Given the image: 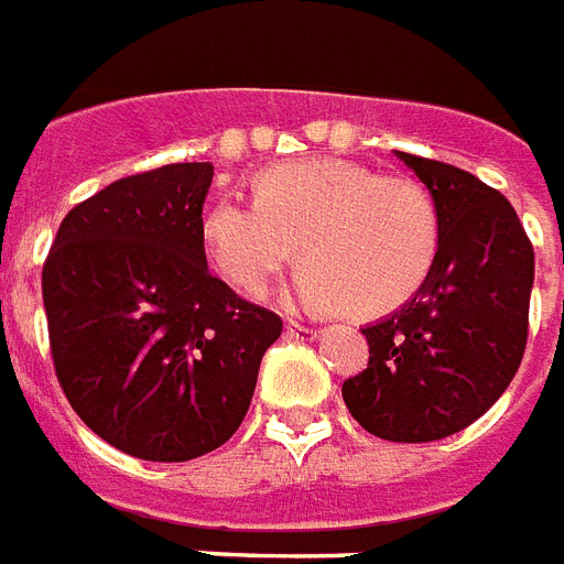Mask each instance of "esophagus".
<instances>
[{"label":"esophagus","mask_w":564,"mask_h":564,"mask_svg":"<svg viewBox=\"0 0 564 564\" xmlns=\"http://www.w3.org/2000/svg\"><path fill=\"white\" fill-rule=\"evenodd\" d=\"M316 334H319V328H313V325H304V322H286V337L313 339Z\"/></svg>","instance_id":"obj_1"}]
</instances>
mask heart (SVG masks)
Wrapping results in <instances>:
<instances>
[{
  "label": "heart",
  "mask_w": 564,
  "mask_h": 564,
  "mask_svg": "<svg viewBox=\"0 0 564 564\" xmlns=\"http://www.w3.org/2000/svg\"><path fill=\"white\" fill-rule=\"evenodd\" d=\"M441 221L432 195L402 174L346 159H295L253 180V204L218 200L204 218L209 263L236 292H269L299 242L301 299L384 313L432 272Z\"/></svg>",
  "instance_id": "heart-1"
}]
</instances>
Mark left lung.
Segmentation results:
<instances>
[{
  "instance_id": "left-lung-1",
  "label": "left lung",
  "mask_w": 564,
  "mask_h": 564,
  "mask_svg": "<svg viewBox=\"0 0 564 564\" xmlns=\"http://www.w3.org/2000/svg\"><path fill=\"white\" fill-rule=\"evenodd\" d=\"M397 156L432 192L441 239L414 299L364 330L369 364L343 399L369 435L429 444L488 411L521 367L535 253L514 206L435 159Z\"/></svg>"
}]
</instances>
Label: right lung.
Listing matches in <instances>:
<instances>
[{
    "label": "right lung",
    "instance_id": "1",
    "mask_svg": "<svg viewBox=\"0 0 564 564\" xmlns=\"http://www.w3.org/2000/svg\"><path fill=\"white\" fill-rule=\"evenodd\" d=\"M209 162L115 180L64 215L43 263L55 376L82 423L144 462H188L234 437L278 313L206 265Z\"/></svg>",
    "mask_w": 564,
    "mask_h": 564
}]
</instances>
